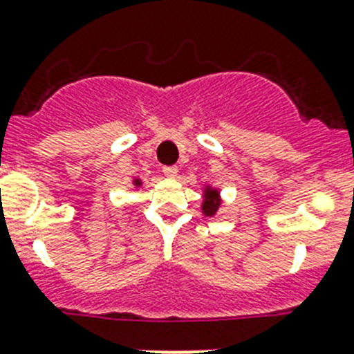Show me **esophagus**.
I'll return each instance as SVG.
<instances>
[{
    "instance_id": "obj_1",
    "label": "esophagus",
    "mask_w": 354,
    "mask_h": 354,
    "mask_svg": "<svg viewBox=\"0 0 354 354\" xmlns=\"http://www.w3.org/2000/svg\"><path fill=\"white\" fill-rule=\"evenodd\" d=\"M162 173L166 174L167 178H176L178 176V167L176 166H166L162 169Z\"/></svg>"
}]
</instances>
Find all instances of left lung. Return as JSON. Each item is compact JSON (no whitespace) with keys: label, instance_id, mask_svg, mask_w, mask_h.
Masks as SVG:
<instances>
[{"label":"left lung","instance_id":"8db88e82","mask_svg":"<svg viewBox=\"0 0 354 354\" xmlns=\"http://www.w3.org/2000/svg\"><path fill=\"white\" fill-rule=\"evenodd\" d=\"M222 206V197H220V190L218 188H213L211 185H206L203 192V214L206 216H214L216 211Z\"/></svg>","mask_w":354,"mask_h":354}]
</instances>
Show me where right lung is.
I'll list each match as a JSON object with an SVG mask.
<instances>
[{
  "label": "right lung",
  "mask_w": 354,
  "mask_h": 354,
  "mask_svg": "<svg viewBox=\"0 0 354 354\" xmlns=\"http://www.w3.org/2000/svg\"><path fill=\"white\" fill-rule=\"evenodd\" d=\"M132 185H134V187H141V185H143V181L140 180V178H134V180H132Z\"/></svg>",
  "instance_id": "add662e5"
}]
</instances>
